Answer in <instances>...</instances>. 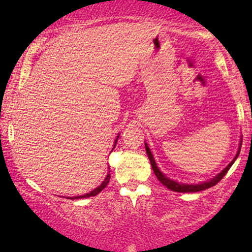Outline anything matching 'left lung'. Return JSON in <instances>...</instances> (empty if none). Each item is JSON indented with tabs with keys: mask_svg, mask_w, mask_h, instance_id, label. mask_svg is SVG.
<instances>
[{
	"mask_svg": "<svg viewBox=\"0 0 252 252\" xmlns=\"http://www.w3.org/2000/svg\"><path fill=\"white\" fill-rule=\"evenodd\" d=\"M241 147H242V141H241V146H239V148H241ZM146 150H147V155H148V158H149L150 164H152V168H153V170H154L156 178L158 179V181H160L161 184H163L164 186H166L168 189L174 190V192H179V193H190V192L194 193V192H199V190H204L206 189H210V187L215 186V185L218 184V182L220 181L222 178H224L225 174L227 173V170L230 169V167L232 166L233 162H235L236 158H238L239 152H241V149H239L238 153H237L236 158L232 160V162L228 163V166L226 167V168L222 170L221 173H219V174L217 175L216 178H213L212 180L204 182V184H199V185H184V184H179V182L170 180V179L167 178V176H164L162 173L160 172V169L158 168V166H156L155 160H154V158H153L152 152H150V149L148 148V146H147V144H146Z\"/></svg>",
	"mask_w": 252,
	"mask_h": 252,
	"instance_id": "obj_1",
	"label": "left lung"
}]
</instances>
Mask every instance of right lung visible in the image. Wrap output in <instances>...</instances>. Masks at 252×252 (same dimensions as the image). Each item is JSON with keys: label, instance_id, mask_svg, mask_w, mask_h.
Listing matches in <instances>:
<instances>
[{"label": "right lung", "instance_id": "right-lung-1", "mask_svg": "<svg viewBox=\"0 0 252 252\" xmlns=\"http://www.w3.org/2000/svg\"><path fill=\"white\" fill-rule=\"evenodd\" d=\"M117 137H118V136H117ZM116 141H117V138H116ZM109 181H110V174H108V176H106V178H105V180H104V181L102 182V185H100V186H98L97 189L92 190V192L88 193V194L79 195V196H74V198H70V199H82V198H89V196H94V195H97L98 193L102 192V190H103L104 189H105L106 186H108Z\"/></svg>", "mask_w": 252, "mask_h": 252}]
</instances>
